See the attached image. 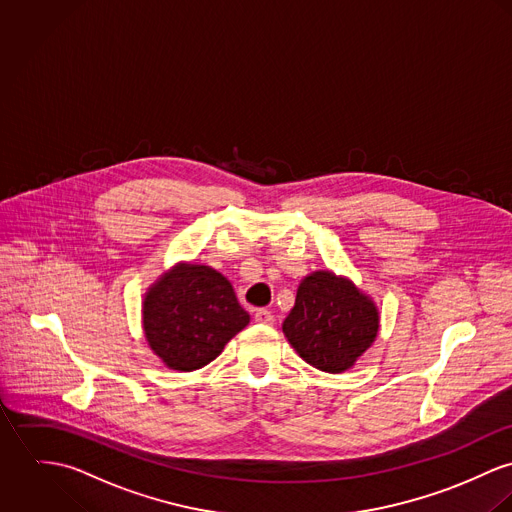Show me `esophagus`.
<instances>
[{"instance_id":"esophagus-1","label":"esophagus","mask_w":512,"mask_h":512,"mask_svg":"<svg viewBox=\"0 0 512 512\" xmlns=\"http://www.w3.org/2000/svg\"><path fill=\"white\" fill-rule=\"evenodd\" d=\"M255 322H259V324H267V326H271L273 322H275V316L269 312V310H257L255 312Z\"/></svg>"}]
</instances>
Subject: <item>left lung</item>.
I'll list each match as a JSON object with an SVG mask.
<instances>
[{"label":"left lung","instance_id":"obj_1","mask_svg":"<svg viewBox=\"0 0 512 512\" xmlns=\"http://www.w3.org/2000/svg\"><path fill=\"white\" fill-rule=\"evenodd\" d=\"M283 332L306 363L343 373L377 338L379 310L349 279L316 271L298 284Z\"/></svg>","mask_w":512,"mask_h":512}]
</instances>
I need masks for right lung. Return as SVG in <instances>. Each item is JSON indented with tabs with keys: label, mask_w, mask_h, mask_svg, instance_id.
Returning a JSON list of instances; mask_svg holds the SVG:
<instances>
[{
	"label": "right lung",
	"mask_w": 512,
	"mask_h": 512,
	"mask_svg": "<svg viewBox=\"0 0 512 512\" xmlns=\"http://www.w3.org/2000/svg\"><path fill=\"white\" fill-rule=\"evenodd\" d=\"M247 324L231 283L206 265L178 263L143 300L145 338L176 371L208 365Z\"/></svg>",
	"instance_id": "obj_1"
}]
</instances>
